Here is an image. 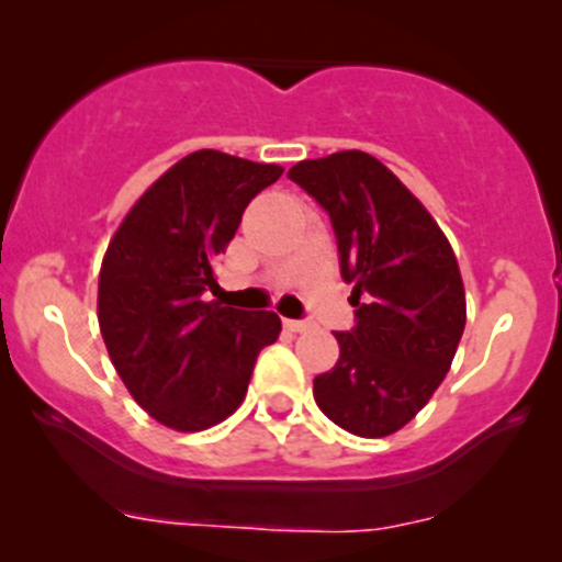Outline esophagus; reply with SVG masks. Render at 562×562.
<instances>
[{"mask_svg":"<svg viewBox=\"0 0 562 562\" xmlns=\"http://www.w3.org/2000/svg\"><path fill=\"white\" fill-rule=\"evenodd\" d=\"M285 323L288 331H307V328H313V323L310 321H282Z\"/></svg>","mask_w":562,"mask_h":562,"instance_id":"esophagus-1","label":"esophagus"}]
</instances>
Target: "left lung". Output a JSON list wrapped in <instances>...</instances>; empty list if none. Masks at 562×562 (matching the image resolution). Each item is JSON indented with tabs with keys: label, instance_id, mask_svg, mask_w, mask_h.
Here are the masks:
<instances>
[{
	"label": "left lung",
	"instance_id": "8db88e82",
	"mask_svg": "<svg viewBox=\"0 0 562 562\" xmlns=\"http://www.w3.org/2000/svg\"><path fill=\"white\" fill-rule=\"evenodd\" d=\"M288 179L328 212L342 277L353 282V331L315 378L317 407L359 438H386L432 400L464 331L457 255L424 203L367 151L302 160Z\"/></svg>",
	"mask_w": 562,
	"mask_h": 562
}]
</instances>
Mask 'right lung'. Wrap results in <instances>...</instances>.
Masks as SVG:
<instances>
[{
	"label": "right lung",
	"instance_id": "right-lung-1",
	"mask_svg": "<svg viewBox=\"0 0 562 562\" xmlns=\"http://www.w3.org/2000/svg\"><path fill=\"white\" fill-rule=\"evenodd\" d=\"M280 176L274 162L192 151L133 203L108 241L100 331L122 383L162 427L201 432L225 422L245 402L258 353L280 337L277 313L203 302L247 203Z\"/></svg>",
	"mask_w": 562,
	"mask_h": 562
}]
</instances>
